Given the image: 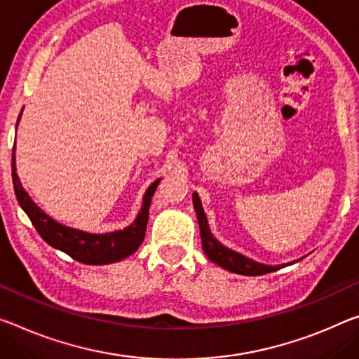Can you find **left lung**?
<instances>
[{"mask_svg":"<svg viewBox=\"0 0 359 359\" xmlns=\"http://www.w3.org/2000/svg\"><path fill=\"white\" fill-rule=\"evenodd\" d=\"M193 206H195L196 210V217H198V224H200V231H201V244H203V251L208 255L209 260H212L214 264H217L222 269L229 270L231 273H236V275H244V276H259V275H265V273H271L283 269V266L291 265L289 264H281V265H265L260 264V262H255L252 259L246 257L236 251H231L224 244L219 243L215 240L212 233H210L209 224H208V217L204 214L203 204L198 193H193ZM300 260V259H299ZM299 260H294L292 264Z\"/></svg>","mask_w":359,"mask_h":359,"instance_id":"left-lung-1","label":"left lung"}]
</instances>
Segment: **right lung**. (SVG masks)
Listing matches in <instances>:
<instances>
[{"label": "right lung", "instance_id": "obj_1", "mask_svg": "<svg viewBox=\"0 0 359 359\" xmlns=\"http://www.w3.org/2000/svg\"><path fill=\"white\" fill-rule=\"evenodd\" d=\"M22 113L19 115V119ZM17 119V124H19ZM161 179H156L147 189L144 198H142V208L137 217L129 226L123 230L108 231V233H88L83 230L72 229V226L62 225L59 222L39 209L30 195L22 187L15 169V145L13 149V184L15 198L19 201L20 208L25 210L28 219L32 220L39 236L46 241L49 246H53L59 251L70 255L81 264L88 265H105L113 264L129 257L130 254L137 251L139 246L144 241L147 224H149V210L151 198L155 195L156 187Z\"/></svg>", "mask_w": 359, "mask_h": 359}]
</instances>
